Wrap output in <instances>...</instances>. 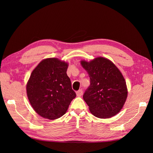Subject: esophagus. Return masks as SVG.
<instances>
[{"mask_svg": "<svg viewBox=\"0 0 153 153\" xmlns=\"http://www.w3.org/2000/svg\"><path fill=\"white\" fill-rule=\"evenodd\" d=\"M76 93L77 96H78V97L81 96L83 94V91L82 89H80V90H78V91H76Z\"/></svg>", "mask_w": 153, "mask_h": 153, "instance_id": "obj_1", "label": "esophagus"}]
</instances>
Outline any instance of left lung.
<instances>
[{"label": "left lung", "mask_w": 153, "mask_h": 153, "mask_svg": "<svg viewBox=\"0 0 153 153\" xmlns=\"http://www.w3.org/2000/svg\"><path fill=\"white\" fill-rule=\"evenodd\" d=\"M90 78V85L83 98L95 117L110 118L120 112L126 101V82L119 69L108 59L98 57L91 62L82 61Z\"/></svg>", "instance_id": "8db88e82"}]
</instances>
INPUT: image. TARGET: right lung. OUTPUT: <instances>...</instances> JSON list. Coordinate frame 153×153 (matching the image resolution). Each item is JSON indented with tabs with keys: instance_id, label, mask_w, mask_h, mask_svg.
<instances>
[{
	"instance_id": "right-lung-1",
	"label": "right lung",
	"mask_w": 153,
	"mask_h": 153,
	"mask_svg": "<svg viewBox=\"0 0 153 153\" xmlns=\"http://www.w3.org/2000/svg\"><path fill=\"white\" fill-rule=\"evenodd\" d=\"M68 64L56 58L46 59L32 72L27 85V94L32 108L41 117L53 120L65 114L76 97Z\"/></svg>"
}]
</instances>
